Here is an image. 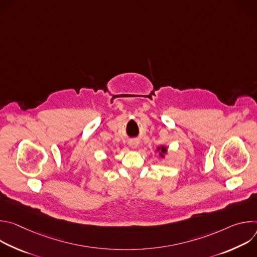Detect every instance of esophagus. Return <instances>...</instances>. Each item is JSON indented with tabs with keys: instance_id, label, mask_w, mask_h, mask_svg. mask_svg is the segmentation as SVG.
Returning <instances> with one entry per match:
<instances>
[{
	"instance_id": "34e87169",
	"label": "esophagus",
	"mask_w": 257,
	"mask_h": 257,
	"mask_svg": "<svg viewBox=\"0 0 257 257\" xmlns=\"http://www.w3.org/2000/svg\"><path fill=\"white\" fill-rule=\"evenodd\" d=\"M129 145H130V148H131V149L135 150V149H137V148H138L139 141H138V140H131V141H130V143H129Z\"/></svg>"
}]
</instances>
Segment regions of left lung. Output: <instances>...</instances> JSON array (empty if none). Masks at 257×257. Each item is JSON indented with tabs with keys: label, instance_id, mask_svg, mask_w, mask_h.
<instances>
[{
	"label": "left lung",
	"instance_id": "1",
	"mask_svg": "<svg viewBox=\"0 0 257 257\" xmlns=\"http://www.w3.org/2000/svg\"><path fill=\"white\" fill-rule=\"evenodd\" d=\"M156 151L159 153V156L161 158H165V156L168 155V148L166 145H160L159 148H157Z\"/></svg>",
	"mask_w": 257,
	"mask_h": 257
}]
</instances>
